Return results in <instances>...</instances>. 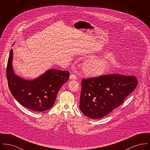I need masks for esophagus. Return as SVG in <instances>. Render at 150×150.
I'll return each mask as SVG.
<instances>
[{
  "mask_svg": "<svg viewBox=\"0 0 150 150\" xmlns=\"http://www.w3.org/2000/svg\"><path fill=\"white\" fill-rule=\"evenodd\" d=\"M70 79H74V80H75V79H77V76H76V75H75V74H71L70 76Z\"/></svg>",
  "mask_w": 150,
  "mask_h": 150,
  "instance_id": "1",
  "label": "esophagus"
}]
</instances>
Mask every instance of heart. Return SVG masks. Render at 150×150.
I'll return each instance as SVG.
<instances>
[{"label":"heart","mask_w":150,"mask_h":150,"mask_svg":"<svg viewBox=\"0 0 150 150\" xmlns=\"http://www.w3.org/2000/svg\"><path fill=\"white\" fill-rule=\"evenodd\" d=\"M108 64L105 59L92 58L88 60L83 65V70L89 75H98L107 70Z\"/></svg>","instance_id":"heart-1"}]
</instances>
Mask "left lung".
I'll list each match as a JSON object with an SVG mask.
<instances>
[{"label":"left lung","instance_id":"obj_1","mask_svg":"<svg viewBox=\"0 0 150 150\" xmlns=\"http://www.w3.org/2000/svg\"><path fill=\"white\" fill-rule=\"evenodd\" d=\"M137 85L134 76L112 74L83 79L79 108L86 116L100 119L120 106Z\"/></svg>","mask_w":150,"mask_h":150}]
</instances>
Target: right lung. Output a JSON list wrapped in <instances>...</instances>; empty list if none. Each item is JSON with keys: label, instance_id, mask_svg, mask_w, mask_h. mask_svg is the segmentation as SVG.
Here are the masks:
<instances>
[{"label": "right lung", "instance_id": "add662e5", "mask_svg": "<svg viewBox=\"0 0 150 150\" xmlns=\"http://www.w3.org/2000/svg\"><path fill=\"white\" fill-rule=\"evenodd\" d=\"M13 50L8 60L7 78L9 89L14 98L24 107L42 112L54 103L61 87L69 80V71L51 69L38 78L28 80L14 74L12 67Z\"/></svg>", "mask_w": 150, "mask_h": 150}]
</instances>
